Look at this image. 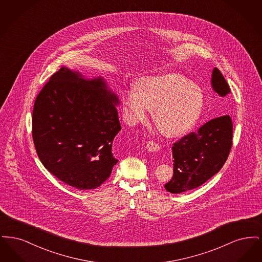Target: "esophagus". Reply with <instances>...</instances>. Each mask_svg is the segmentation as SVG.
Wrapping results in <instances>:
<instances>
[{
  "mask_svg": "<svg viewBox=\"0 0 262 262\" xmlns=\"http://www.w3.org/2000/svg\"><path fill=\"white\" fill-rule=\"evenodd\" d=\"M146 147H147V149L152 151V152H155V151H158L160 149L159 144L157 142L153 141V140H149V141L146 142Z\"/></svg>",
  "mask_w": 262,
  "mask_h": 262,
  "instance_id": "obj_1",
  "label": "esophagus"
}]
</instances>
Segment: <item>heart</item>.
Masks as SVG:
<instances>
[{
    "label": "heart",
    "instance_id": "obj_1",
    "mask_svg": "<svg viewBox=\"0 0 262 262\" xmlns=\"http://www.w3.org/2000/svg\"><path fill=\"white\" fill-rule=\"evenodd\" d=\"M125 121L130 125L145 121L149 109L153 122L168 137L185 135L200 117L203 106L200 88L177 74H165L140 79L136 89L123 95Z\"/></svg>",
    "mask_w": 262,
    "mask_h": 262
}]
</instances>
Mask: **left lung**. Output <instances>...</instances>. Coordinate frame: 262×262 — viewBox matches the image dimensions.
<instances>
[{"mask_svg":"<svg viewBox=\"0 0 262 262\" xmlns=\"http://www.w3.org/2000/svg\"><path fill=\"white\" fill-rule=\"evenodd\" d=\"M212 88L222 97L231 88L221 72L215 68ZM233 144V122L224 115L205 123L173 143L174 176L164 187L171 193L196 188L217 174L223 167Z\"/></svg>","mask_w":262,"mask_h":262,"instance_id":"1","label":"left lung"}]
</instances>
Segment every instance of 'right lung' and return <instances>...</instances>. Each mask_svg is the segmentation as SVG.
<instances>
[{
	"mask_svg": "<svg viewBox=\"0 0 262 262\" xmlns=\"http://www.w3.org/2000/svg\"><path fill=\"white\" fill-rule=\"evenodd\" d=\"M103 79L86 80L62 67L35 99L32 137L43 166L71 187H100L118 160L114 137L121 130L116 104Z\"/></svg>",
	"mask_w": 262,
	"mask_h": 262,
	"instance_id": "1",
	"label": "right lung"
}]
</instances>
